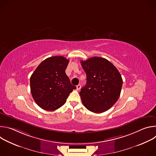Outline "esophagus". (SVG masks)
Here are the masks:
<instances>
[{
	"instance_id": "1",
	"label": "esophagus",
	"mask_w": 156,
	"mask_h": 156,
	"mask_svg": "<svg viewBox=\"0 0 156 156\" xmlns=\"http://www.w3.org/2000/svg\"><path fill=\"white\" fill-rule=\"evenodd\" d=\"M81 89V85L80 84H78L77 86H76V90H80Z\"/></svg>"
}]
</instances>
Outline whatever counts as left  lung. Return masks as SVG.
<instances>
[{
    "mask_svg": "<svg viewBox=\"0 0 156 156\" xmlns=\"http://www.w3.org/2000/svg\"><path fill=\"white\" fill-rule=\"evenodd\" d=\"M87 81L80 93L84 107L91 112L102 113L118 100L122 87V76L107 59L94 57L81 61Z\"/></svg>",
    "mask_w": 156,
    "mask_h": 156,
    "instance_id": "left-lung-1",
    "label": "left lung"
}]
</instances>
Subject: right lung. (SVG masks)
<instances>
[{
	"mask_svg": "<svg viewBox=\"0 0 156 156\" xmlns=\"http://www.w3.org/2000/svg\"><path fill=\"white\" fill-rule=\"evenodd\" d=\"M69 60L54 56L42 61L30 78V88L36 103L42 109L53 111L62 107L76 89L65 73Z\"/></svg>",
	"mask_w": 156,
	"mask_h": 156,
	"instance_id": "add662e5",
	"label": "right lung"
}]
</instances>
